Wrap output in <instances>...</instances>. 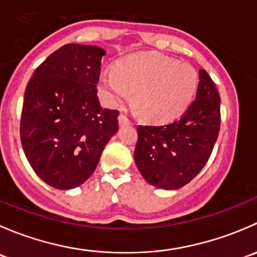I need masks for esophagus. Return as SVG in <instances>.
Listing matches in <instances>:
<instances>
[{"instance_id": "34e87169", "label": "esophagus", "mask_w": 257, "mask_h": 257, "mask_svg": "<svg viewBox=\"0 0 257 257\" xmlns=\"http://www.w3.org/2000/svg\"><path fill=\"white\" fill-rule=\"evenodd\" d=\"M118 120H119V124H120V125H128V124H131V120H129V119L126 118L124 114H119Z\"/></svg>"}]
</instances>
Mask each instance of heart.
I'll return each mask as SVG.
<instances>
[{
	"mask_svg": "<svg viewBox=\"0 0 257 257\" xmlns=\"http://www.w3.org/2000/svg\"><path fill=\"white\" fill-rule=\"evenodd\" d=\"M199 76L189 63L157 53H136L121 59L115 72L104 71L99 84L112 104L133 94L137 110L145 119L169 121L191 104Z\"/></svg>",
	"mask_w": 257,
	"mask_h": 257,
	"instance_id": "heart-1",
	"label": "heart"
}]
</instances>
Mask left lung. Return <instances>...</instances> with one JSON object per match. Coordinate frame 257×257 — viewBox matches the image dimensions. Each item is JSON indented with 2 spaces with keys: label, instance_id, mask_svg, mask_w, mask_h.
<instances>
[{
  "label": "left lung",
  "instance_id": "8db88e82",
  "mask_svg": "<svg viewBox=\"0 0 257 257\" xmlns=\"http://www.w3.org/2000/svg\"><path fill=\"white\" fill-rule=\"evenodd\" d=\"M196 98L174 121L138 125L134 160L152 185L174 190L186 185L209 160L220 131V95L206 71H199Z\"/></svg>",
  "mask_w": 257,
  "mask_h": 257
}]
</instances>
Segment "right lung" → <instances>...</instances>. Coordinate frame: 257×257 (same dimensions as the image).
<instances>
[{"label":"right lung","mask_w":257,"mask_h":257,"mask_svg":"<svg viewBox=\"0 0 257 257\" xmlns=\"http://www.w3.org/2000/svg\"><path fill=\"white\" fill-rule=\"evenodd\" d=\"M104 49L64 45L48 56L28 82L21 114V143L36 174L68 190L97 168L105 144L118 132L116 109L97 95Z\"/></svg>","instance_id":"1"}]
</instances>
